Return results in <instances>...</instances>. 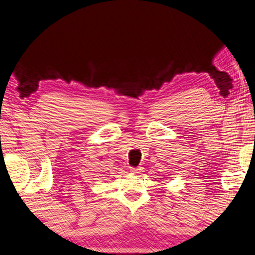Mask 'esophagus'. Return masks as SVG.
Returning <instances> with one entry per match:
<instances>
[{"instance_id":"esophagus-1","label":"esophagus","mask_w":255,"mask_h":255,"mask_svg":"<svg viewBox=\"0 0 255 255\" xmlns=\"http://www.w3.org/2000/svg\"><path fill=\"white\" fill-rule=\"evenodd\" d=\"M130 170H131L132 173L138 174V173H141V171H142V167H131Z\"/></svg>"}]
</instances>
